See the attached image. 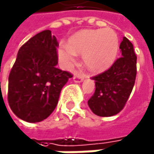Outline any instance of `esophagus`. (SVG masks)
Returning a JSON list of instances; mask_svg holds the SVG:
<instances>
[{
    "mask_svg": "<svg viewBox=\"0 0 154 154\" xmlns=\"http://www.w3.org/2000/svg\"><path fill=\"white\" fill-rule=\"evenodd\" d=\"M73 80L75 83H81L84 80V76L80 75H75L73 76Z\"/></svg>",
    "mask_w": 154,
    "mask_h": 154,
    "instance_id": "34e87169",
    "label": "esophagus"
}]
</instances>
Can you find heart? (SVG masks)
Returning <instances> with one entry per match:
<instances>
[{
    "mask_svg": "<svg viewBox=\"0 0 154 154\" xmlns=\"http://www.w3.org/2000/svg\"><path fill=\"white\" fill-rule=\"evenodd\" d=\"M119 38L112 29L84 30L68 40V45L57 49L58 57L66 68L75 64V54L83 56L85 66L91 72H102L116 59Z\"/></svg>",
    "mask_w": 154,
    "mask_h": 154,
    "instance_id": "1",
    "label": "heart"
}]
</instances>
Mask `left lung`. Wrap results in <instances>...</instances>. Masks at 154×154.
<instances>
[{
    "mask_svg": "<svg viewBox=\"0 0 154 154\" xmlns=\"http://www.w3.org/2000/svg\"><path fill=\"white\" fill-rule=\"evenodd\" d=\"M119 49L122 57L107 71L92 78L96 89L88 104L92 112L100 117L113 116L122 110L135 83L137 57L133 45L129 39L123 37Z\"/></svg>",
    "mask_w": 154,
    "mask_h": 154,
    "instance_id": "left-lung-1",
    "label": "left lung"
}]
</instances>
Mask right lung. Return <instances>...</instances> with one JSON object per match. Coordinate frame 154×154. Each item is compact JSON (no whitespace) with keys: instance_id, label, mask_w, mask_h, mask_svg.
Returning a JSON list of instances; mask_svg holds the SVG:
<instances>
[{"instance_id":"add662e5","label":"right lung","mask_w":154,"mask_h":154,"mask_svg":"<svg viewBox=\"0 0 154 154\" xmlns=\"http://www.w3.org/2000/svg\"><path fill=\"white\" fill-rule=\"evenodd\" d=\"M58 43L45 30L19 49L9 75L11 109L27 122H40L56 109L62 88L72 75L57 67Z\"/></svg>"}]
</instances>
